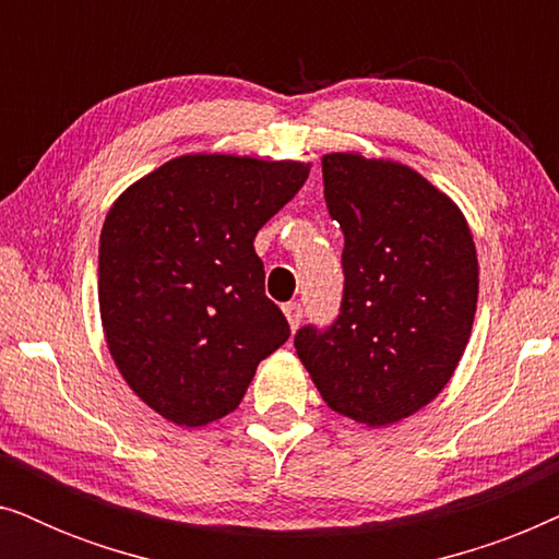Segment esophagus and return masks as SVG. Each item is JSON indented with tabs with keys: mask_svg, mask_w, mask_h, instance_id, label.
<instances>
[{
	"mask_svg": "<svg viewBox=\"0 0 559 559\" xmlns=\"http://www.w3.org/2000/svg\"><path fill=\"white\" fill-rule=\"evenodd\" d=\"M282 310H285V318H287L289 328L297 331V328H300V323H302V305L300 302H287Z\"/></svg>",
	"mask_w": 559,
	"mask_h": 559,
	"instance_id": "34e87169",
	"label": "esophagus"
}]
</instances>
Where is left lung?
<instances>
[{
    "label": "left lung",
    "mask_w": 559,
    "mask_h": 559,
    "mask_svg": "<svg viewBox=\"0 0 559 559\" xmlns=\"http://www.w3.org/2000/svg\"><path fill=\"white\" fill-rule=\"evenodd\" d=\"M323 186L346 285L328 331H297V356L333 412L394 425L445 389L468 346L476 243L463 211L409 165L331 152Z\"/></svg>",
    "instance_id": "8db88e82"
}]
</instances>
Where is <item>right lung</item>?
<instances>
[{
  "label": "right lung",
  "mask_w": 559,
  "mask_h": 559,
  "mask_svg": "<svg viewBox=\"0 0 559 559\" xmlns=\"http://www.w3.org/2000/svg\"><path fill=\"white\" fill-rule=\"evenodd\" d=\"M310 163L195 152L132 182L106 213L98 310L129 389L167 423L203 427L239 407L262 358L289 338L264 295L254 236Z\"/></svg>",
  "instance_id": "add662e5"
}]
</instances>
